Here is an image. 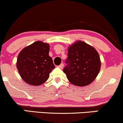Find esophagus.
I'll return each instance as SVG.
<instances>
[{
  "instance_id": "esophagus-1",
  "label": "esophagus",
  "mask_w": 123,
  "mask_h": 123,
  "mask_svg": "<svg viewBox=\"0 0 123 123\" xmlns=\"http://www.w3.org/2000/svg\"><path fill=\"white\" fill-rule=\"evenodd\" d=\"M58 67H59L60 68L62 69L63 68V67H64V64H63V63H62V64H60V65H59V66H58Z\"/></svg>"
}]
</instances>
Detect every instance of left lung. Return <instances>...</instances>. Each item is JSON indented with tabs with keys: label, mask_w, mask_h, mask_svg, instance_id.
<instances>
[{
	"label": "left lung",
	"mask_w": 123,
	"mask_h": 123,
	"mask_svg": "<svg viewBox=\"0 0 123 123\" xmlns=\"http://www.w3.org/2000/svg\"><path fill=\"white\" fill-rule=\"evenodd\" d=\"M67 66L63 70L73 85L84 86L92 83L101 66L100 57L93 47L79 41L69 46Z\"/></svg>",
	"instance_id": "obj_1"
}]
</instances>
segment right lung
I'll list each match as a JSON object with an SVG mask.
<instances>
[{"mask_svg": "<svg viewBox=\"0 0 123 123\" xmlns=\"http://www.w3.org/2000/svg\"><path fill=\"white\" fill-rule=\"evenodd\" d=\"M49 52V44L41 41H37L21 51L16 66L25 82L34 86L46 82L50 73L55 68Z\"/></svg>", "mask_w": 123, "mask_h": 123, "instance_id": "right-lung-1", "label": "right lung"}]
</instances>
